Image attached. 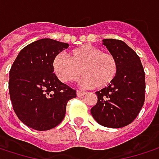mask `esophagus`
Returning <instances> with one entry per match:
<instances>
[{"label": "esophagus", "instance_id": "1", "mask_svg": "<svg viewBox=\"0 0 159 159\" xmlns=\"http://www.w3.org/2000/svg\"><path fill=\"white\" fill-rule=\"evenodd\" d=\"M76 95H77V97H83V96H84V95H85V92L77 90V91H76Z\"/></svg>", "mask_w": 159, "mask_h": 159}]
</instances>
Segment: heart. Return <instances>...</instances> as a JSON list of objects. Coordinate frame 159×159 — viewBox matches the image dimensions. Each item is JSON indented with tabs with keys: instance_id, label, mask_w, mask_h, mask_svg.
<instances>
[{
	"instance_id": "1",
	"label": "heart",
	"mask_w": 159,
	"mask_h": 159,
	"mask_svg": "<svg viewBox=\"0 0 159 159\" xmlns=\"http://www.w3.org/2000/svg\"><path fill=\"white\" fill-rule=\"evenodd\" d=\"M69 59L57 54L52 60V70L61 83L74 82L83 75L81 84L85 87L104 89L115 81L119 73L117 58L110 51L93 45H84L69 52Z\"/></svg>"
}]
</instances>
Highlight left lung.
I'll list each match as a JSON object with an SVG mask.
<instances>
[{
	"label": "left lung",
	"mask_w": 159,
	"mask_h": 159,
	"mask_svg": "<svg viewBox=\"0 0 159 159\" xmlns=\"http://www.w3.org/2000/svg\"><path fill=\"white\" fill-rule=\"evenodd\" d=\"M119 62V73L113 84L96 92L97 104L91 109L93 118L102 126L121 128L132 123L144 102L145 75L136 52L125 42L103 39Z\"/></svg>",
	"instance_id": "obj_1"
}]
</instances>
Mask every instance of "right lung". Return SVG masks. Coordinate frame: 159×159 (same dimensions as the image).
Segmentation results:
<instances>
[{"label":"right lung","instance_id":"right-lung-1","mask_svg":"<svg viewBox=\"0 0 159 159\" xmlns=\"http://www.w3.org/2000/svg\"><path fill=\"white\" fill-rule=\"evenodd\" d=\"M68 43L43 39L23 48L15 60L9 78V93L18 119L37 131L56 127L65 116L67 102L76 91L61 83L52 70L55 55Z\"/></svg>","mask_w":159,"mask_h":159}]
</instances>
